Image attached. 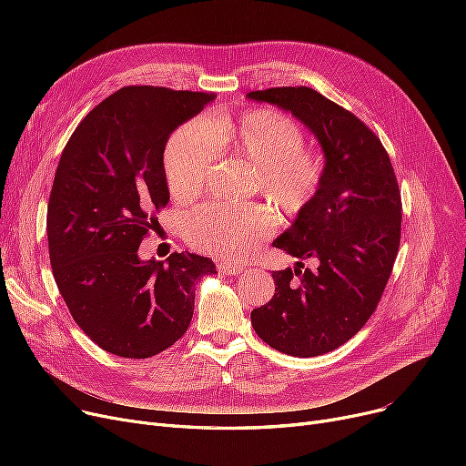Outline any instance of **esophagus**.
Instances as JSON below:
<instances>
[{"label": "esophagus", "instance_id": "1", "mask_svg": "<svg viewBox=\"0 0 466 466\" xmlns=\"http://www.w3.org/2000/svg\"><path fill=\"white\" fill-rule=\"evenodd\" d=\"M217 268H218V272L223 274V276H238V274L248 270V266L236 264V262H230V260H220V262L217 264Z\"/></svg>", "mask_w": 466, "mask_h": 466}]
</instances>
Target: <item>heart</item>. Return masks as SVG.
<instances>
[{
    "label": "heart",
    "instance_id": "obj_1",
    "mask_svg": "<svg viewBox=\"0 0 466 466\" xmlns=\"http://www.w3.org/2000/svg\"><path fill=\"white\" fill-rule=\"evenodd\" d=\"M220 151L255 166V188L262 190L283 211L299 213L321 188L325 157L304 147L297 120L278 109H249L239 116L228 113L206 120H190L169 136L164 149V169L169 190L177 198L198 194ZM278 218L266 204H204L185 220L192 248L243 257L272 236Z\"/></svg>",
    "mask_w": 466,
    "mask_h": 466
}]
</instances>
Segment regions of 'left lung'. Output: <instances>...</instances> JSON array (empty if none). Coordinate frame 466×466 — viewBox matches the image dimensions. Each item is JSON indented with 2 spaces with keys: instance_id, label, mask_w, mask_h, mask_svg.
I'll return each mask as SVG.
<instances>
[{
  "instance_id": "obj_1",
  "label": "left lung",
  "mask_w": 466,
  "mask_h": 466,
  "mask_svg": "<svg viewBox=\"0 0 466 466\" xmlns=\"http://www.w3.org/2000/svg\"><path fill=\"white\" fill-rule=\"evenodd\" d=\"M251 100L290 111L325 151V179L315 198L274 248L299 262L272 272L274 299L251 311L268 346L292 357H317L346 344L370 319L400 246L402 202L380 137L351 111L308 86H276Z\"/></svg>"
}]
</instances>
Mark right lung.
<instances>
[{"mask_svg": "<svg viewBox=\"0 0 466 466\" xmlns=\"http://www.w3.org/2000/svg\"><path fill=\"white\" fill-rule=\"evenodd\" d=\"M211 92L125 86L71 134L46 208L53 276L76 323L100 346L147 359L174 346L194 313V281L217 274L208 257H137L169 202L164 147Z\"/></svg>", "mask_w": 466, "mask_h": 466, "instance_id": "1", "label": "right lung"}]
</instances>
